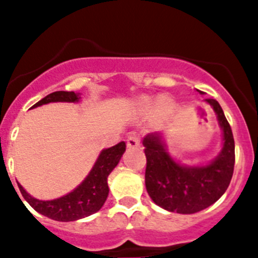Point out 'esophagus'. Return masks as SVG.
Listing matches in <instances>:
<instances>
[{"mask_svg": "<svg viewBox=\"0 0 258 258\" xmlns=\"http://www.w3.org/2000/svg\"><path fill=\"white\" fill-rule=\"evenodd\" d=\"M140 142H141V140H140V137L136 136V135H131V136L127 137V146H128L130 148L139 147Z\"/></svg>", "mask_w": 258, "mask_h": 258, "instance_id": "1", "label": "esophagus"}]
</instances>
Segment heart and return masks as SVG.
Listing matches in <instances>:
<instances>
[{"mask_svg": "<svg viewBox=\"0 0 258 258\" xmlns=\"http://www.w3.org/2000/svg\"><path fill=\"white\" fill-rule=\"evenodd\" d=\"M168 100L166 97H158L157 100H150V98H144L142 100V106L148 110H153L156 107H162V106H167Z\"/></svg>", "mask_w": 258, "mask_h": 258, "instance_id": "1", "label": "heart"}]
</instances>
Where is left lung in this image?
<instances>
[{
  "instance_id": "1",
  "label": "left lung",
  "mask_w": 258,
  "mask_h": 258,
  "mask_svg": "<svg viewBox=\"0 0 258 258\" xmlns=\"http://www.w3.org/2000/svg\"><path fill=\"white\" fill-rule=\"evenodd\" d=\"M205 101L215 111L223 137L222 150L209 165L187 166L176 162L167 152L160 132L148 134L142 142L147 158L146 189L157 206L170 212L191 215L207 209L225 194L232 178L235 167L232 130L220 103L213 98Z\"/></svg>"
}]
</instances>
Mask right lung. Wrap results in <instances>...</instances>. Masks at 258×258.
Segmentation results:
<instances>
[{
	"mask_svg": "<svg viewBox=\"0 0 258 258\" xmlns=\"http://www.w3.org/2000/svg\"><path fill=\"white\" fill-rule=\"evenodd\" d=\"M80 98V93L56 91L35 103L32 108L49 102H79ZM124 151H126V144L123 141L101 151L92 170L86 176V178L74 191L59 199L51 200V201L37 200L27 194L26 189L17 182L18 188L23 199L33 210L51 220L70 222V221L85 218L100 211L107 200L108 191H110L107 177L113 168L118 165Z\"/></svg>",
	"mask_w": 258,
	"mask_h": 258,
	"instance_id": "1",
	"label": "right lung"
}]
</instances>
